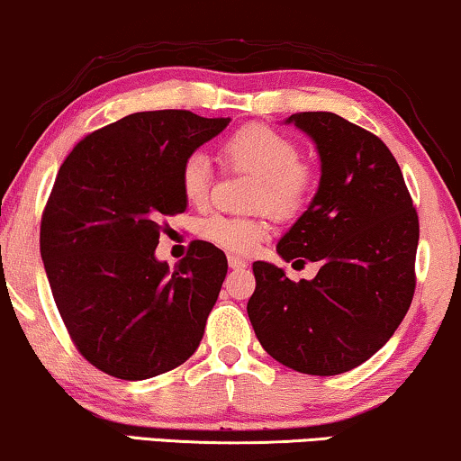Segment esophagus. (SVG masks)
<instances>
[{"mask_svg":"<svg viewBox=\"0 0 461 461\" xmlns=\"http://www.w3.org/2000/svg\"><path fill=\"white\" fill-rule=\"evenodd\" d=\"M227 264H230V267H234V270H242V267H247V261L236 258V255H230V258H227Z\"/></svg>","mask_w":461,"mask_h":461,"instance_id":"1","label":"esophagus"}]
</instances>
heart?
Instances as JSON below:
<instances>
[{"mask_svg": "<svg viewBox=\"0 0 461 461\" xmlns=\"http://www.w3.org/2000/svg\"><path fill=\"white\" fill-rule=\"evenodd\" d=\"M227 167L253 174L258 183L250 208H267L274 217L291 219L306 206L314 187L311 163L300 157V147L287 133L267 125H247L231 133L221 147ZM212 167L206 155L191 153L180 167V191L191 206L202 208L211 195ZM203 240L227 253L249 255L270 236L266 212L253 217L211 214L197 227Z\"/></svg>", "mask_w": 461, "mask_h": 461, "instance_id": "b5f03b06", "label": "heart"}]
</instances>
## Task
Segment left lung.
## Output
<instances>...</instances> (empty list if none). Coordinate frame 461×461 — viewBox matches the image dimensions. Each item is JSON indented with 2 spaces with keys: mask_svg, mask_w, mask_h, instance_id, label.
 Returning <instances> with one entry per match:
<instances>
[{
  "mask_svg": "<svg viewBox=\"0 0 461 461\" xmlns=\"http://www.w3.org/2000/svg\"><path fill=\"white\" fill-rule=\"evenodd\" d=\"M287 123L317 144L321 183L276 250L321 270L295 283L255 261L247 312L261 347L283 366L342 375L385 345L409 311L419 217L398 161L375 133L334 113H298Z\"/></svg>",
  "mask_w": 461,
  "mask_h": 461,
  "instance_id": "obj_1",
  "label": "left lung"
}]
</instances>
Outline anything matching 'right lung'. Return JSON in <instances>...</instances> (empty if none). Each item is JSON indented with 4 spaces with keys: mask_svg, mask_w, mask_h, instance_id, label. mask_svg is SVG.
Listing matches in <instances>:
<instances>
[{
    "mask_svg": "<svg viewBox=\"0 0 461 461\" xmlns=\"http://www.w3.org/2000/svg\"><path fill=\"white\" fill-rule=\"evenodd\" d=\"M227 123L189 110L123 116L80 140L57 172L40 253L74 347L110 376L144 381L200 347L225 253L195 240L170 270L155 249L166 219L187 208L183 161Z\"/></svg>",
    "mask_w": 461,
    "mask_h": 461,
    "instance_id": "right-lung-1",
    "label": "right lung"
}]
</instances>
